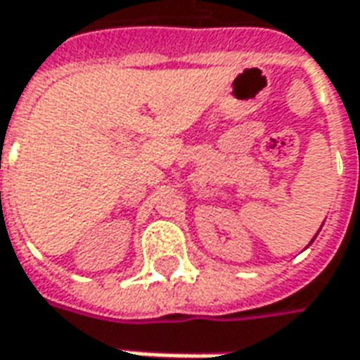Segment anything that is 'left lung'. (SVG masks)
Masks as SVG:
<instances>
[{"label": "left lung", "mask_w": 360, "mask_h": 360, "mask_svg": "<svg viewBox=\"0 0 360 360\" xmlns=\"http://www.w3.org/2000/svg\"><path fill=\"white\" fill-rule=\"evenodd\" d=\"M321 228H323V226H321ZM315 238H317V236H315ZM315 238H313V240H315ZM313 240H311V242H313Z\"/></svg>", "instance_id": "obj_1"}]
</instances>
